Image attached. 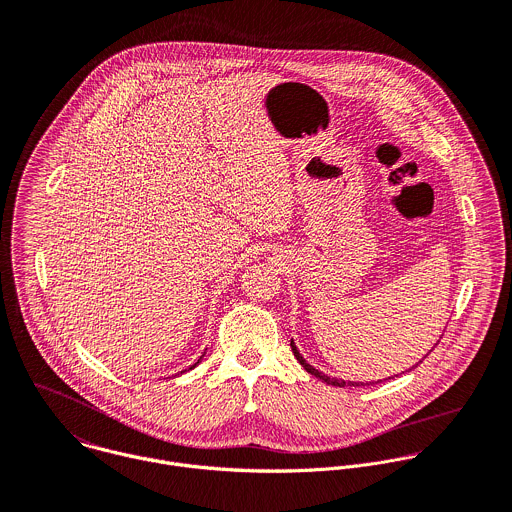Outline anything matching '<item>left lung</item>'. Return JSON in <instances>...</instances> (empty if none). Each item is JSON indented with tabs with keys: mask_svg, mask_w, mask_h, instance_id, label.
Segmentation results:
<instances>
[{
	"mask_svg": "<svg viewBox=\"0 0 512 512\" xmlns=\"http://www.w3.org/2000/svg\"><path fill=\"white\" fill-rule=\"evenodd\" d=\"M290 345H292V353H294V357L300 361V365L308 371V373H312V375H316L318 379H322L324 383H328V385H336V387H361V385H373V381H369V383H363V381H343V379H336V377H330V375H326V373H322V371H318L314 365H310L304 357H302V353L298 351V347H296V343L294 340L290 341ZM415 367V365H413ZM379 383V381H377Z\"/></svg>",
	"mask_w": 512,
	"mask_h": 512,
	"instance_id": "obj_1",
	"label": "left lung"
}]
</instances>
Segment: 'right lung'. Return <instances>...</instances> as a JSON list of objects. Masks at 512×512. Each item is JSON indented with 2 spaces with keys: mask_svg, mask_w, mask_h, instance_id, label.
Returning <instances> with one entry per match:
<instances>
[{
  "mask_svg": "<svg viewBox=\"0 0 512 512\" xmlns=\"http://www.w3.org/2000/svg\"><path fill=\"white\" fill-rule=\"evenodd\" d=\"M204 353H206V351H204ZM204 353H202V355H200V357H198V359H196V361H194V363H192V365H190V367H188V369H194V367H196V365H198V363H200V361H202V357H204ZM188 369H184V371H188ZM184 371H180V373H184Z\"/></svg>",
  "mask_w": 512,
  "mask_h": 512,
  "instance_id": "1",
  "label": "right lung"
}]
</instances>
